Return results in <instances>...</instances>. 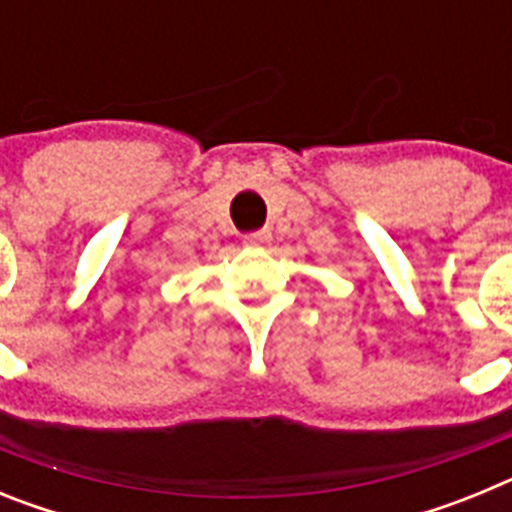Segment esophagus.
I'll return each mask as SVG.
<instances>
[{
  "instance_id": "obj_1",
  "label": "esophagus",
  "mask_w": 512,
  "mask_h": 512,
  "mask_svg": "<svg viewBox=\"0 0 512 512\" xmlns=\"http://www.w3.org/2000/svg\"><path fill=\"white\" fill-rule=\"evenodd\" d=\"M269 241H271L269 230H253V233L243 235V243H246V246H251V248L266 246Z\"/></svg>"
}]
</instances>
